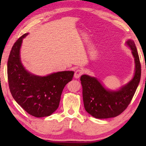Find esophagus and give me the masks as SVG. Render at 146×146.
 <instances>
[{
    "label": "esophagus",
    "mask_w": 146,
    "mask_h": 146,
    "mask_svg": "<svg viewBox=\"0 0 146 146\" xmlns=\"http://www.w3.org/2000/svg\"><path fill=\"white\" fill-rule=\"evenodd\" d=\"M83 73V71L82 70H80V69L76 70L75 71V74H74V77H75V78L78 79L80 78V76L82 75Z\"/></svg>",
    "instance_id": "obj_1"
}]
</instances>
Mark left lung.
Returning <instances> with one entry per match:
<instances>
[{
    "label": "left lung",
    "instance_id": "8db88e82",
    "mask_svg": "<svg viewBox=\"0 0 146 146\" xmlns=\"http://www.w3.org/2000/svg\"><path fill=\"white\" fill-rule=\"evenodd\" d=\"M125 44L131 49L135 61L134 76L126 85L112 90L105 88L95 77L83 75L80 78L85 109L97 119L115 117L123 112L131 102L140 82L141 66L137 48L132 39H128Z\"/></svg>",
    "mask_w": 146,
    "mask_h": 146
}]
</instances>
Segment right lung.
I'll use <instances>...</instances> for the list:
<instances>
[{
	"label": "right lung",
	"mask_w": 146,
	"mask_h": 146,
	"mask_svg": "<svg viewBox=\"0 0 146 146\" xmlns=\"http://www.w3.org/2000/svg\"><path fill=\"white\" fill-rule=\"evenodd\" d=\"M24 34L14 43L7 62L9 88L15 102L36 117L49 116L57 110L63 90L71 81L73 71H64L46 76L34 75L22 64L20 49Z\"/></svg>",
	"instance_id": "right-lung-1"
}]
</instances>
